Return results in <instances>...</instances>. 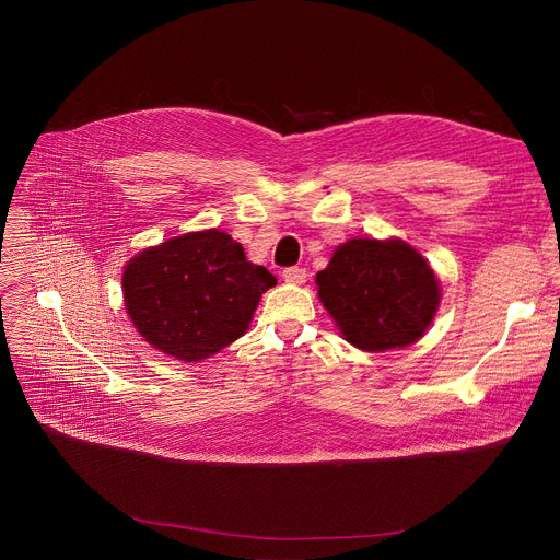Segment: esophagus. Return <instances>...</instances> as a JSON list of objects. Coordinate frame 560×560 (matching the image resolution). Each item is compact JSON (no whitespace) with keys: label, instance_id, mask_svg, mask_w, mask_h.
<instances>
[{"label":"esophagus","instance_id":"34e87169","mask_svg":"<svg viewBox=\"0 0 560 560\" xmlns=\"http://www.w3.org/2000/svg\"><path fill=\"white\" fill-rule=\"evenodd\" d=\"M306 270L304 268H285L283 270V279L288 281V283H304L306 281Z\"/></svg>","mask_w":560,"mask_h":560}]
</instances>
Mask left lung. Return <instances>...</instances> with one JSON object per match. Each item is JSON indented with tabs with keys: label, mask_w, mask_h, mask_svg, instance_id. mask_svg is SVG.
Masks as SVG:
<instances>
[{
	"label": "left lung",
	"mask_w": 560,
	"mask_h": 560,
	"mask_svg": "<svg viewBox=\"0 0 560 560\" xmlns=\"http://www.w3.org/2000/svg\"><path fill=\"white\" fill-rule=\"evenodd\" d=\"M317 288L345 340L365 351L416 342L440 304L429 262L397 238L347 241L317 272Z\"/></svg>",
	"instance_id": "1"
}]
</instances>
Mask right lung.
<instances>
[{"mask_svg": "<svg viewBox=\"0 0 560 560\" xmlns=\"http://www.w3.org/2000/svg\"><path fill=\"white\" fill-rule=\"evenodd\" d=\"M277 279L218 229L176 235L125 268V304L142 338L179 361L209 359L238 340Z\"/></svg>", "mask_w": 560, "mask_h": 560, "instance_id": "add662e5", "label": "right lung"}]
</instances>
